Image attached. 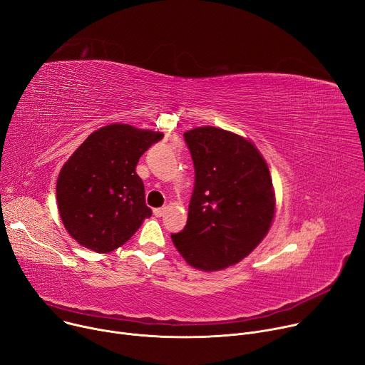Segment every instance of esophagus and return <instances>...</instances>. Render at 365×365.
<instances>
[{
  "label": "esophagus",
  "instance_id": "obj_1",
  "mask_svg": "<svg viewBox=\"0 0 365 365\" xmlns=\"http://www.w3.org/2000/svg\"><path fill=\"white\" fill-rule=\"evenodd\" d=\"M164 211H165V208H164V207H161V208H155L153 212H154V215H155V217H161V215L164 214Z\"/></svg>",
  "mask_w": 365,
  "mask_h": 365
}]
</instances>
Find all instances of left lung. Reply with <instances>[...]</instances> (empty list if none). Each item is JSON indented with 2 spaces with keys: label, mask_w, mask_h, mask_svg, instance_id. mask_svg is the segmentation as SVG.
Wrapping results in <instances>:
<instances>
[{
  "label": "left lung",
  "mask_w": 365,
  "mask_h": 365,
  "mask_svg": "<svg viewBox=\"0 0 365 365\" xmlns=\"http://www.w3.org/2000/svg\"><path fill=\"white\" fill-rule=\"evenodd\" d=\"M195 168L187 222L172 240L190 267L220 271L267 236L275 195L267 161L243 137L214 126L183 134Z\"/></svg>",
  "instance_id": "left-lung-1"
}]
</instances>
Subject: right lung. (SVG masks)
Segmentation results:
<instances>
[{
	"label": "right lung",
	"instance_id": "obj_1",
	"mask_svg": "<svg viewBox=\"0 0 365 365\" xmlns=\"http://www.w3.org/2000/svg\"><path fill=\"white\" fill-rule=\"evenodd\" d=\"M161 132L113 123L94 130L63 164L56 182L61 220L78 245L109 253L126 243L151 210L135 168Z\"/></svg>",
	"mask_w": 365,
	"mask_h": 365
}]
</instances>
